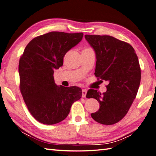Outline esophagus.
I'll return each mask as SVG.
<instances>
[{"instance_id": "1", "label": "esophagus", "mask_w": 156, "mask_h": 156, "mask_svg": "<svg viewBox=\"0 0 156 156\" xmlns=\"http://www.w3.org/2000/svg\"><path fill=\"white\" fill-rule=\"evenodd\" d=\"M87 95V89H83L82 90V97L85 98Z\"/></svg>"}]
</instances>
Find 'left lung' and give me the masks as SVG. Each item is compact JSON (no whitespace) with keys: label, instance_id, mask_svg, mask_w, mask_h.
Instances as JSON below:
<instances>
[{"label":"left lung","instance_id":"left-lung-1","mask_svg":"<svg viewBox=\"0 0 156 156\" xmlns=\"http://www.w3.org/2000/svg\"><path fill=\"white\" fill-rule=\"evenodd\" d=\"M84 37L95 52V76L108 82L102 94L94 89L87 91V98L100 103L91 117L99 123L112 125L125 117L137 95L141 78L138 56L131 45L112 36Z\"/></svg>","mask_w":156,"mask_h":156}]
</instances>
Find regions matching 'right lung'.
Here are the masks:
<instances>
[{
  "instance_id": "obj_1",
  "label": "right lung",
  "mask_w": 156,
  "mask_h": 156,
  "mask_svg": "<svg viewBox=\"0 0 156 156\" xmlns=\"http://www.w3.org/2000/svg\"><path fill=\"white\" fill-rule=\"evenodd\" d=\"M83 37V33L52 31L36 37L25 48L19 61L20 89L30 113L39 122H61L72 104L81 98L80 88L57 86L53 75L63 66L65 55Z\"/></svg>"
}]
</instances>
